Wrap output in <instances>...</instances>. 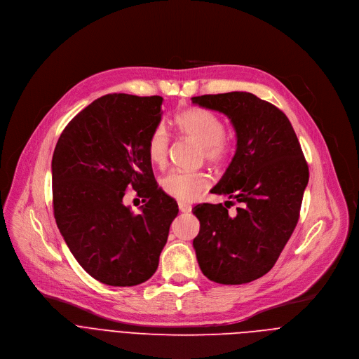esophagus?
I'll return each mask as SVG.
<instances>
[{
	"label": "esophagus",
	"mask_w": 359,
	"mask_h": 359,
	"mask_svg": "<svg viewBox=\"0 0 359 359\" xmlns=\"http://www.w3.org/2000/svg\"><path fill=\"white\" fill-rule=\"evenodd\" d=\"M179 210L182 213H189V212H191V206H190V204L184 203V201H179Z\"/></svg>",
	"instance_id": "1"
}]
</instances>
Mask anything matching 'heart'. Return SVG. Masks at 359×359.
<instances>
[{
	"mask_svg": "<svg viewBox=\"0 0 359 359\" xmlns=\"http://www.w3.org/2000/svg\"><path fill=\"white\" fill-rule=\"evenodd\" d=\"M175 126L179 132L193 137L198 144L204 159L210 163H223L233 153V140L224 135L223 121L213 112L203 108H190L175 116ZM169 135L166 129L159 125L151 130L146 153L151 165L162 168L168 159ZM161 186L166 194L180 201L194 200L204 189L209 186V179L200 172L172 170L161 179Z\"/></svg>",
	"mask_w": 359,
	"mask_h": 359,
	"instance_id": "obj_1",
	"label": "heart"
}]
</instances>
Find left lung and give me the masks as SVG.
Here are the masks:
<instances>
[{
	"label": "left lung",
	"instance_id": "left-lung-1",
	"mask_svg": "<svg viewBox=\"0 0 359 359\" xmlns=\"http://www.w3.org/2000/svg\"><path fill=\"white\" fill-rule=\"evenodd\" d=\"M224 114L237 137L234 158L212 193L238 203L197 204L200 231L193 240L200 270L219 284H245L267 274L290 240L309 184L305 162L288 118L250 92L191 97ZM231 203V201H227Z\"/></svg>",
	"mask_w": 359,
	"mask_h": 359
}]
</instances>
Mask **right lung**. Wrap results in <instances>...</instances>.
<instances>
[{
    "label": "right lung",
    "instance_id": "1",
    "mask_svg": "<svg viewBox=\"0 0 359 359\" xmlns=\"http://www.w3.org/2000/svg\"><path fill=\"white\" fill-rule=\"evenodd\" d=\"M162 102L128 93L97 97L67 125L54 150L57 226L81 267L108 285L132 287L155 274L179 213L146 153ZM128 188L144 197L137 215L123 204Z\"/></svg>",
    "mask_w": 359,
    "mask_h": 359
}]
</instances>
